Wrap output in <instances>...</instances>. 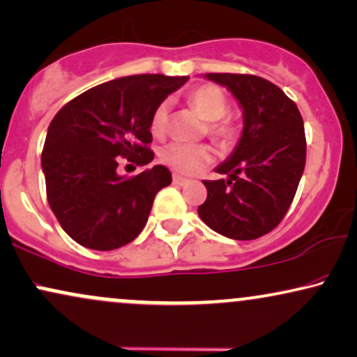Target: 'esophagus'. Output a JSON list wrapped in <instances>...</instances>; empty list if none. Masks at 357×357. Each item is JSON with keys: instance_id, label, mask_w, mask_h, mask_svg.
I'll return each instance as SVG.
<instances>
[{"instance_id": "obj_1", "label": "esophagus", "mask_w": 357, "mask_h": 357, "mask_svg": "<svg viewBox=\"0 0 357 357\" xmlns=\"http://www.w3.org/2000/svg\"><path fill=\"white\" fill-rule=\"evenodd\" d=\"M173 183L178 184V186H186V184L189 183V179L183 178V176H179V174H173Z\"/></svg>"}]
</instances>
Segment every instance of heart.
Wrapping results in <instances>:
<instances>
[{
	"mask_svg": "<svg viewBox=\"0 0 357 357\" xmlns=\"http://www.w3.org/2000/svg\"><path fill=\"white\" fill-rule=\"evenodd\" d=\"M188 102L202 119L207 120V133L220 145L229 146L236 142L238 128L227 114V100L219 89L201 85L189 92ZM168 123V102H161L153 112L150 128L153 135H163ZM161 161L183 174H196L212 161V151L206 145L169 143L161 150Z\"/></svg>",
	"mask_w": 357,
	"mask_h": 357,
	"instance_id": "heart-1",
	"label": "heart"
}]
</instances>
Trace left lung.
Returning <instances> with one entry per match:
<instances>
[{"label": "left lung", "instance_id": "obj_1", "mask_svg": "<svg viewBox=\"0 0 357 357\" xmlns=\"http://www.w3.org/2000/svg\"><path fill=\"white\" fill-rule=\"evenodd\" d=\"M237 98L243 130L232 155L215 171L227 179L204 181L207 199L197 214L212 231L254 241L285 218L305 169L306 138L298 107L267 79L206 74Z\"/></svg>", "mask_w": 357, "mask_h": 357}]
</instances>
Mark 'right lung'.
Returning a JSON list of instances; mask_svg holds the SVG:
<instances>
[{
  "label": "right lung",
  "instance_id": "right-lung-1",
  "mask_svg": "<svg viewBox=\"0 0 357 357\" xmlns=\"http://www.w3.org/2000/svg\"><path fill=\"white\" fill-rule=\"evenodd\" d=\"M186 82L163 74L120 77L80 93L52 119L40 156L47 202L80 245L114 250L143 231L171 173L156 165L126 178L116 173L119 158L151 163L153 112Z\"/></svg>",
  "mask_w": 357,
  "mask_h": 357
}]
</instances>
